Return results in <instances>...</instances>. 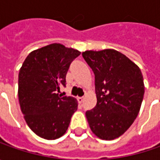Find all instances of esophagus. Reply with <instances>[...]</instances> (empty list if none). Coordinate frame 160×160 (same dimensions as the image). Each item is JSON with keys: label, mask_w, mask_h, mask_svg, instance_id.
Masks as SVG:
<instances>
[{"label": "esophagus", "mask_w": 160, "mask_h": 160, "mask_svg": "<svg viewBox=\"0 0 160 160\" xmlns=\"http://www.w3.org/2000/svg\"><path fill=\"white\" fill-rule=\"evenodd\" d=\"M77 101H78V103H79V104H82L83 102V98H82V97H78V98H77Z\"/></svg>", "instance_id": "1"}]
</instances>
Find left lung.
<instances>
[{
	"label": "left lung",
	"instance_id": "1",
	"mask_svg": "<svg viewBox=\"0 0 160 160\" xmlns=\"http://www.w3.org/2000/svg\"><path fill=\"white\" fill-rule=\"evenodd\" d=\"M84 60L95 77L97 104L85 116L92 132L102 140L121 136L138 116L144 95L139 67L113 49L85 51Z\"/></svg>",
	"mask_w": 160,
	"mask_h": 160
}]
</instances>
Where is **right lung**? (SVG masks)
Instances as JSON below:
<instances>
[{
    "mask_svg": "<svg viewBox=\"0 0 160 160\" xmlns=\"http://www.w3.org/2000/svg\"><path fill=\"white\" fill-rule=\"evenodd\" d=\"M80 52L52 43L28 54L18 73V101L28 126L39 137L55 140L67 132L77 99L58 96L70 63Z\"/></svg>",
    "mask_w": 160,
    "mask_h": 160,
    "instance_id": "obj_1",
    "label": "right lung"
}]
</instances>
